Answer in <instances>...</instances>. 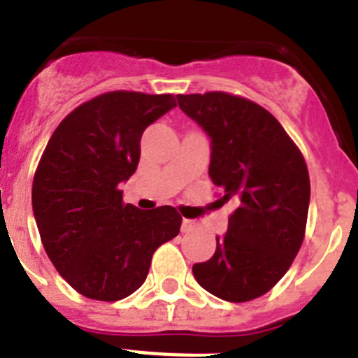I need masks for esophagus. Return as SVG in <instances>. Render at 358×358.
Listing matches in <instances>:
<instances>
[{"label":"esophagus","mask_w":358,"mask_h":358,"mask_svg":"<svg viewBox=\"0 0 358 358\" xmlns=\"http://www.w3.org/2000/svg\"><path fill=\"white\" fill-rule=\"evenodd\" d=\"M197 227V224L194 220H189V218H182V224H181V231L182 233H189V231H194Z\"/></svg>","instance_id":"obj_1"}]
</instances>
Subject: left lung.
<instances>
[{
	"label": "left lung",
	"instance_id": "1",
	"mask_svg": "<svg viewBox=\"0 0 358 358\" xmlns=\"http://www.w3.org/2000/svg\"><path fill=\"white\" fill-rule=\"evenodd\" d=\"M179 107L211 138L210 177L235 201L215 255L194 265L202 289L245 303L273 289L305 238L310 177L305 157L267 109L238 94H179Z\"/></svg>",
	"mask_w": 358,
	"mask_h": 358
}]
</instances>
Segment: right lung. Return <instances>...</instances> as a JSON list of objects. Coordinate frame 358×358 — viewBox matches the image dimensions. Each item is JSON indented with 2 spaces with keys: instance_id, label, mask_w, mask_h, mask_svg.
I'll list each match as a JSON object with an SVG mask.
<instances>
[{
  "instance_id": "right-lung-1",
  "label": "right lung",
  "mask_w": 358,
  "mask_h": 358,
  "mask_svg": "<svg viewBox=\"0 0 358 358\" xmlns=\"http://www.w3.org/2000/svg\"><path fill=\"white\" fill-rule=\"evenodd\" d=\"M176 107L173 94L109 91L73 109L37 164L31 206L44 251L82 296L118 301L143 285L152 255L177 236L172 206L123 202L120 182L140 161L141 134Z\"/></svg>"
}]
</instances>
